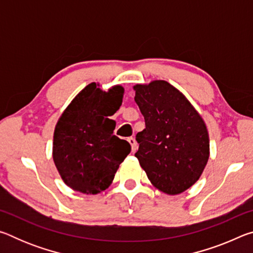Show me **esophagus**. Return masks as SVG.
Here are the masks:
<instances>
[{
    "mask_svg": "<svg viewBox=\"0 0 253 253\" xmlns=\"http://www.w3.org/2000/svg\"><path fill=\"white\" fill-rule=\"evenodd\" d=\"M127 140H128V143H129L130 146H131V152H132V153L136 152V149H137V143H136V140H135L134 137H129V138H128Z\"/></svg>",
    "mask_w": 253,
    "mask_h": 253,
    "instance_id": "34e87169",
    "label": "esophagus"
}]
</instances>
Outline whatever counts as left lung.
<instances>
[{"label": "left lung", "mask_w": 253, "mask_h": 253, "mask_svg": "<svg viewBox=\"0 0 253 253\" xmlns=\"http://www.w3.org/2000/svg\"><path fill=\"white\" fill-rule=\"evenodd\" d=\"M135 101L145 119L135 156L149 181L169 195L198 182L210 157L203 118L183 93L165 80L135 84Z\"/></svg>", "instance_id": "1"}]
</instances>
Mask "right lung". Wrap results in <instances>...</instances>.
<instances>
[{
	"label": "right lung",
	"instance_id": "obj_1",
	"mask_svg": "<svg viewBox=\"0 0 253 253\" xmlns=\"http://www.w3.org/2000/svg\"><path fill=\"white\" fill-rule=\"evenodd\" d=\"M91 83L63 110L53 132L52 157L66 185L84 194H98L113 183L130 145L113 132V116L125 89L116 84L104 91Z\"/></svg>",
	"mask_w": 253,
	"mask_h": 253
}]
</instances>
